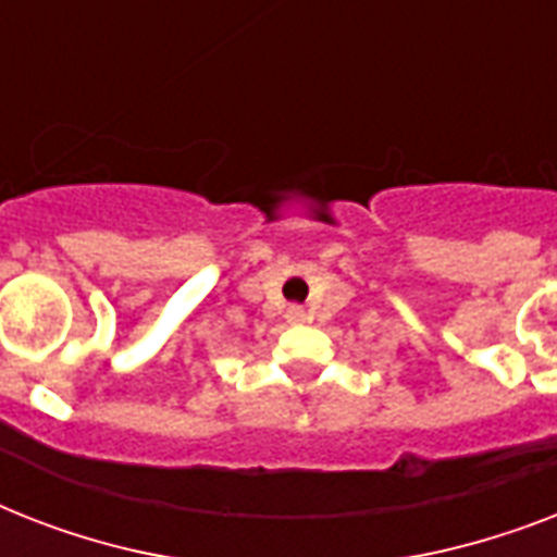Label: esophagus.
Returning <instances> with one entry per match:
<instances>
[{
    "label": "esophagus",
    "instance_id": "1",
    "mask_svg": "<svg viewBox=\"0 0 557 557\" xmlns=\"http://www.w3.org/2000/svg\"><path fill=\"white\" fill-rule=\"evenodd\" d=\"M286 318L292 323H304L306 321V309H304V306H288Z\"/></svg>",
    "mask_w": 557,
    "mask_h": 557
}]
</instances>
